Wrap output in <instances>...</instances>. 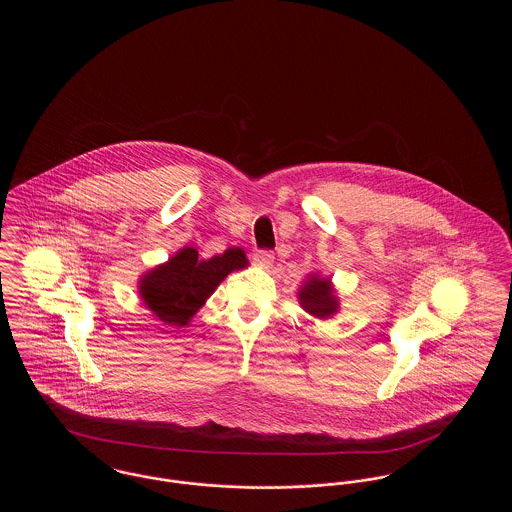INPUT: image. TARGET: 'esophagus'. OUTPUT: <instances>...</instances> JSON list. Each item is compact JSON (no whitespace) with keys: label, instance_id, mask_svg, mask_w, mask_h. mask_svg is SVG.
<instances>
[{"label":"esophagus","instance_id":"1","mask_svg":"<svg viewBox=\"0 0 512 512\" xmlns=\"http://www.w3.org/2000/svg\"><path fill=\"white\" fill-rule=\"evenodd\" d=\"M253 261L257 267L270 268L274 265V253L272 251H257L253 255Z\"/></svg>","mask_w":512,"mask_h":512}]
</instances>
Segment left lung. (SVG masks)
Segmentation results:
<instances>
[{"instance_id": "obj_1", "label": "left lung", "mask_w": 512, "mask_h": 512, "mask_svg": "<svg viewBox=\"0 0 512 512\" xmlns=\"http://www.w3.org/2000/svg\"><path fill=\"white\" fill-rule=\"evenodd\" d=\"M297 301L305 313L318 320H328L340 313V297L330 276L309 272L297 290Z\"/></svg>"}]
</instances>
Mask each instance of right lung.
Masks as SVG:
<instances>
[{
	"label": "right lung",
	"mask_w": 512,
	"mask_h": 512,
	"mask_svg": "<svg viewBox=\"0 0 512 512\" xmlns=\"http://www.w3.org/2000/svg\"><path fill=\"white\" fill-rule=\"evenodd\" d=\"M249 267L242 247H230L211 259H199L197 249L182 247L169 261L144 272L138 293L147 311L169 326H188L220 282L234 270Z\"/></svg>",
	"instance_id": "obj_1"
}]
</instances>
